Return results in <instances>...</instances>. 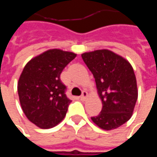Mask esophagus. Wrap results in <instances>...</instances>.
Masks as SVG:
<instances>
[{"label":"esophagus","mask_w":157,"mask_h":157,"mask_svg":"<svg viewBox=\"0 0 157 157\" xmlns=\"http://www.w3.org/2000/svg\"><path fill=\"white\" fill-rule=\"evenodd\" d=\"M87 97H88V93L86 92H82V96H81V98H80V99H81L82 101H85V100H86V98H87Z\"/></svg>","instance_id":"34e87169"}]
</instances>
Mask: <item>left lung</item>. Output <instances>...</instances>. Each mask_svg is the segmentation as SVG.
I'll return each instance as SVG.
<instances>
[{"label": "left lung", "mask_w": 157, "mask_h": 157, "mask_svg": "<svg viewBox=\"0 0 157 157\" xmlns=\"http://www.w3.org/2000/svg\"><path fill=\"white\" fill-rule=\"evenodd\" d=\"M95 78L101 113L92 117L99 128L111 130L120 127L131 118L138 98L137 82L130 63L109 49H98L82 54Z\"/></svg>", "instance_id": "8db88e82"}]
</instances>
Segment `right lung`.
<instances>
[{"mask_svg": "<svg viewBox=\"0 0 157 157\" xmlns=\"http://www.w3.org/2000/svg\"><path fill=\"white\" fill-rule=\"evenodd\" d=\"M76 54L52 48L29 60L17 82L22 109L29 121L40 128L55 127L66 115L70 102L60 74Z\"/></svg>", "mask_w": 157, "mask_h": 157, "instance_id": "add662e5", "label": "right lung"}]
</instances>
